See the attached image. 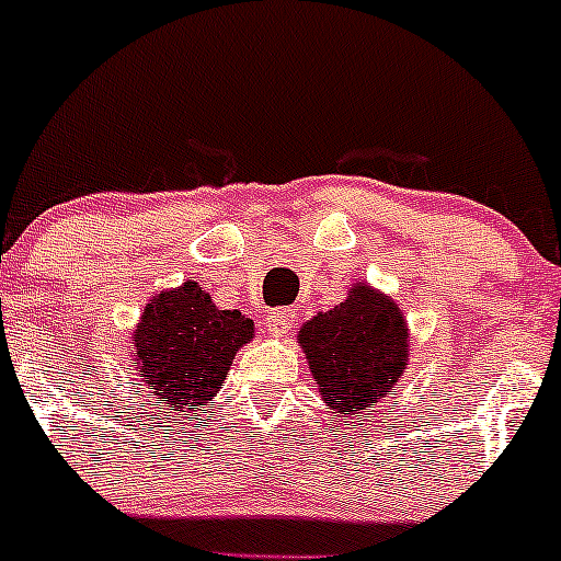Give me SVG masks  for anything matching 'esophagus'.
Instances as JSON below:
<instances>
[{
	"instance_id": "1",
	"label": "esophagus",
	"mask_w": 561,
	"mask_h": 561,
	"mask_svg": "<svg viewBox=\"0 0 561 561\" xmlns=\"http://www.w3.org/2000/svg\"><path fill=\"white\" fill-rule=\"evenodd\" d=\"M294 327V310L291 308H275L267 316V332L273 337H286Z\"/></svg>"
}]
</instances>
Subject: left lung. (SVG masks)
Instances as JSON below:
<instances>
[{
    "instance_id": "8db88e82",
    "label": "left lung",
    "mask_w": 561,
    "mask_h": 561,
    "mask_svg": "<svg viewBox=\"0 0 561 561\" xmlns=\"http://www.w3.org/2000/svg\"><path fill=\"white\" fill-rule=\"evenodd\" d=\"M299 345L323 402L345 415L367 413L405 373V316L394 299L356 283L345 302L299 329Z\"/></svg>"
}]
</instances>
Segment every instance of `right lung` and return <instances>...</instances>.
<instances>
[{
  "mask_svg": "<svg viewBox=\"0 0 561 561\" xmlns=\"http://www.w3.org/2000/svg\"><path fill=\"white\" fill-rule=\"evenodd\" d=\"M253 337L240 310H218L194 280L156 294L135 329V367L167 408H196L227 380L234 354Z\"/></svg>",
  "mask_w": 561,
  "mask_h": 561,
  "instance_id": "add662e5",
  "label": "right lung"
}]
</instances>
